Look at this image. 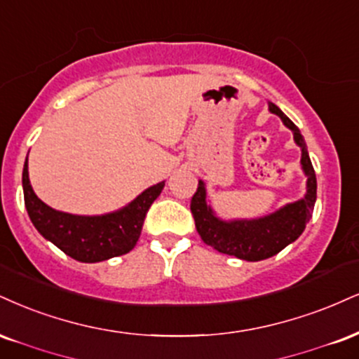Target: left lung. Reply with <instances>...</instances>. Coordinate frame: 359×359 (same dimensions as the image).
<instances>
[{
	"label": "left lung",
	"mask_w": 359,
	"mask_h": 359,
	"mask_svg": "<svg viewBox=\"0 0 359 359\" xmlns=\"http://www.w3.org/2000/svg\"><path fill=\"white\" fill-rule=\"evenodd\" d=\"M269 110L279 115L284 125L294 133L296 144L301 147V165L308 175V192L301 201L287 204L278 212L254 221L226 222L217 219L205 202L204 182H198L197 191L191 201V210L196 221L197 232L202 241L210 248L229 256H236L244 261H262L280 252L287 244L303 234L306 224L313 214L316 202V174L306 149V142L296 127L274 103H269Z\"/></svg>",
	"instance_id": "1"
}]
</instances>
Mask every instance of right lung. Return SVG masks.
<instances>
[{"mask_svg":"<svg viewBox=\"0 0 359 359\" xmlns=\"http://www.w3.org/2000/svg\"><path fill=\"white\" fill-rule=\"evenodd\" d=\"M165 182L152 185L135 201L105 215H73L51 209L33 192L28 179V157L23 167L25 205L36 231L80 262H100L122 256L135 248L150 205Z\"/></svg>","mask_w":359,"mask_h":359,"instance_id":"1","label":"right lung"}]
</instances>
